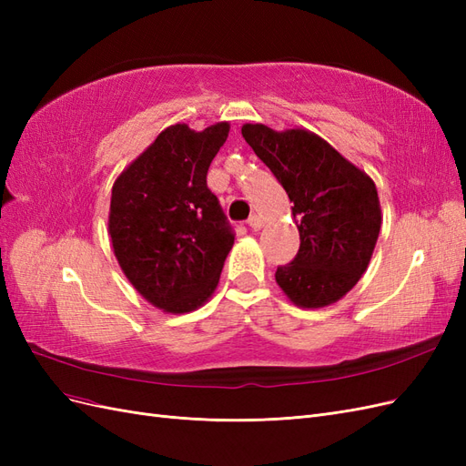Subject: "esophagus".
I'll use <instances>...</instances> for the list:
<instances>
[{
    "label": "esophagus",
    "instance_id": "esophagus-1",
    "mask_svg": "<svg viewBox=\"0 0 466 466\" xmlns=\"http://www.w3.org/2000/svg\"><path fill=\"white\" fill-rule=\"evenodd\" d=\"M248 225H250V229H255V231H258V229H262V225H264V219L260 218V216H257V214H252L250 218H248V221H247Z\"/></svg>",
    "mask_w": 466,
    "mask_h": 466
}]
</instances>
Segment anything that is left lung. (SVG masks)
Masks as SVG:
<instances>
[{
  "label": "left lung",
  "mask_w": 466,
  "mask_h": 466,
  "mask_svg": "<svg viewBox=\"0 0 466 466\" xmlns=\"http://www.w3.org/2000/svg\"><path fill=\"white\" fill-rule=\"evenodd\" d=\"M243 137L286 188L301 245L276 281L303 309L336 303L368 270L380 229L375 182L313 132L245 124Z\"/></svg>",
  "instance_id": "1"
}]
</instances>
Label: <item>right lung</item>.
I'll return each mask as SVG.
<instances>
[{
    "label": "right lung",
    "mask_w": 466,
    "mask_h": 466,
    "mask_svg": "<svg viewBox=\"0 0 466 466\" xmlns=\"http://www.w3.org/2000/svg\"><path fill=\"white\" fill-rule=\"evenodd\" d=\"M228 134V122L202 132L168 126L112 187L115 257L137 293L167 313L204 305L233 247L231 225L206 182Z\"/></svg>",
    "instance_id": "1"
}]
</instances>
